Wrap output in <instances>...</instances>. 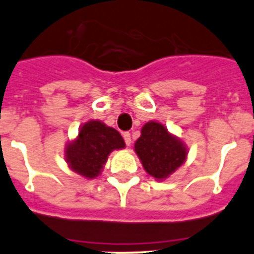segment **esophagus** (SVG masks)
<instances>
[{
	"label": "esophagus",
	"instance_id": "obj_1",
	"mask_svg": "<svg viewBox=\"0 0 254 254\" xmlns=\"http://www.w3.org/2000/svg\"><path fill=\"white\" fill-rule=\"evenodd\" d=\"M123 137H124V140H125V143H127V146H130V143H131V135H130V133H124L123 134Z\"/></svg>",
	"mask_w": 254,
	"mask_h": 254
}]
</instances>
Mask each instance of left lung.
Listing matches in <instances>:
<instances>
[{
    "instance_id": "1",
    "label": "left lung",
    "mask_w": 254,
    "mask_h": 254,
    "mask_svg": "<svg viewBox=\"0 0 254 254\" xmlns=\"http://www.w3.org/2000/svg\"><path fill=\"white\" fill-rule=\"evenodd\" d=\"M134 150L144 170L156 180H164L185 163L187 148L180 139L168 131L163 124H144Z\"/></svg>"
}]
</instances>
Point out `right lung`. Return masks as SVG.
<instances>
[{"instance_id": "add662e5", "label": "right lung", "mask_w": 254, "mask_h": 254, "mask_svg": "<svg viewBox=\"0 0 254 254\" xmlns=\"http://www.w3.org/2000/svg\"><path fill=\"white\" fill-rule=\"evenodd\" d=\"M125 147L121 134L98 120L85 123L78 137L65 148V160L72 170L86 178L101 174L108 155Z\"/></svg>"}]
</instances>
